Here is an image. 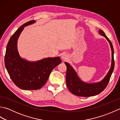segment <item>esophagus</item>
<instances>
[{
    "label": "esophagus",
    "instance_id": "obj_1",
    "mask_svg": "<svg viewBox=\"0 0 120 120\" xmlns=\"http://www.w3.org/2000/svg\"><path fill=\"white\" fill-rule=\"evenodd\" d=\"M61 58H62V59L63 60H66L67 59V56L65 54H63L62 56V57H61Z\"/></svg>",
    "mask_w": 120,
    "mask_h": 120
}]
</instances>
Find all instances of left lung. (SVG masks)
<instances>
[{"label":"left lung","mask_w":120,"mask_h":120,"mask_svg":"<svg viewBox=\"0 0 120 120\" xmlns=\"http://www.w3.org/2000/svg\"><path fill=\"white\" fill-rule=\"evenodd\" d=\"M99 33L101 35L105 37L110 43L112 50V63L110 70L106 77L101 82L96 83H86L82 82L78 78L77 74L71 66L67 62H65L67 66L66 74V82L68 90L74 95L79 96L88 97L96 95L101 92L106 86L111 77L114 67V50L112 43L108 38L106 36L102 30H99Z\"/></svg>","instance_id":"obj_1"}]
</instances>
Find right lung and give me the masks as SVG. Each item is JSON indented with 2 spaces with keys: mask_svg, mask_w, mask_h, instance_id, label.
Instances as JSON below:
<instances>
[{
  "mask_svg": "<svg viewBox=\"0 0 120 120\" xmlns=\"http://www.w3.org/2000/svg\"><path fill=\"white\" fill-rule=\"evenodd\" d=\"M35 22L30 21L20 27L13 34L8 43L4 64L10 78L17 87L26 90L41 88L47 82L50 74L61 62L60 57L45 58L30 62L20 57L17 49V41L24 27Z\"/></svg>",
  "mask_w": 120,
  "mask_h": 120,
  "instance_id": "add662e5",
  "label": "right lung"
}]
</instances>
